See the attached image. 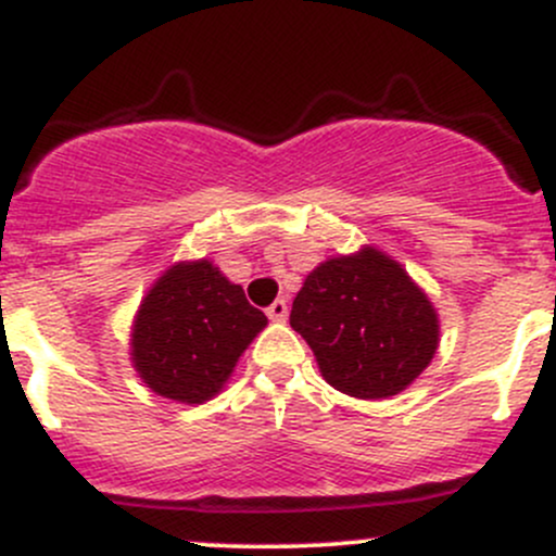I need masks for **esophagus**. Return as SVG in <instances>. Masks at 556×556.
Instances as JSON below:
<instances>
[{
  "instance_id": "34e87169",
  "label": "esophagus",
  "mask_w": 556,
  "mask_h": 556,
  "mask_svg": "<svg viewBox=\"0 0 556 556\" xmlns=\"http://www.w3.org/2000/svg\"><path fill=\"white\" fill-rule=\"evenodd\" d=\"M266 316L271 321H285V319H288V301H274L271 306L266 308Z\"/></svg>"
}]
</instances>
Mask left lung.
<instances>
[{
  "label": "left lung",
  "instance_id": "8db88e82",
  "mask_svg": "<svg viewBox=\"0 0 556 556\" xmlns=\"http://www.w3.org/2000/svg\"><path fill=\"white\" fill-rule=\"evenodd\" d=\"M290 325L340 393L377 401L417 380L441 343L438 311L399 261L364 245L303 279Z\"/></svg>",
  "mask_w": 556,
  "mask_h": 556
}]
</instances>
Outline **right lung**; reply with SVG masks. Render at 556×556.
Wrapping results in <instances>:
<instances>
[{"label":"right lung","instance_id":"1","mask_svg":"<svg viewBox=\"0 0 556 556\" xmlns=\"http://www.w3.org/2000/svg\"><path fill=\"white\" fill-rule=\"evenodd\" d=\"M268 325L245 290L208 258L168 266L139 303L129 356L152 393L205 404L227 386L237 362Z\"/></svg>","mask_w":556,"mask_h":556}]
</instances>
